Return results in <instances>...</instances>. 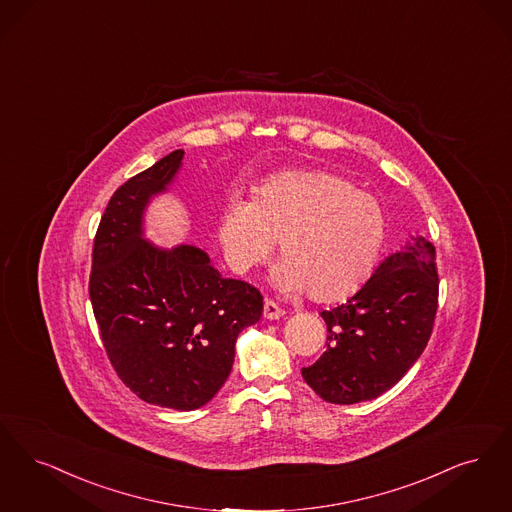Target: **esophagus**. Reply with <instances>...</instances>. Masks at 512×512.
Returning <instances> with one entry per match:
<instances>
[{
	"label": "esophagus",
	"mask_w": 512,
	"mask_h": 512,
	"mask_svg": "<svg viewBox=\"0 0 512 512\" xmlns=\"http://www.w3.org/2000/svg\"><path fill=\"white\" fill-rule=\"evenodd\" d=\"M283 308H279V304L277 302H273V300H266L264 302V317L267 319H279V317H283Z\"/></svg>",
	"instance_id": "obj_1"
}]
</instances>
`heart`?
I'll use <instances>...</instances> for the list:
<instances>
[{
	"label": "heart",
	"instance_id": "heart-1",
	"mask_svg": "<svg viewBox=\"0 0 512 512\" xmlns=\"http://www.w3.org/2000/svg\"><path fill=\"white\" fill-rule=\"evenodd\" d=\"M220 241L229 266L243 273L279 241L275 283L321 304L350 298L375 267L386 241L380 200L331 172H287L267 179L252 202L223 208Z\"/></svg>",
	"mask_w": 512,
	"mask_h": 512
}]
</instances>
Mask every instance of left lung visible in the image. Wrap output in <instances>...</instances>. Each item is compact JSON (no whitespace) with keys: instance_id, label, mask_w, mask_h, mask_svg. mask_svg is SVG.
I'll list each match as a JSON object with an SVG mask.
<instances>
[{"instance_id":"8db88e82","label":"left lung","mask_w":512,"mask_h":512,"mask_svg":"<svg viewBox=\"0 0 512 512\" xmlns=\"http://www.w3.org/2000/svg\"><path fill=\"white\" fill-rule=\"evenodd\" d=\"M436 248L424 237L384 258L371 279L333 310L327 350L302 377L329 403L375 400L423 354L438 312Z\"/></svg>"}]
</instances>
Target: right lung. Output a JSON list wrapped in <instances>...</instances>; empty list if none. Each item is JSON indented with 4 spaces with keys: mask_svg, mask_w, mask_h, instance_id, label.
<instances>
[{
    "mask_svg": "<svg viewBox=\"0 0 512 512\" xmlns=\"http://www.w3.org/2000/svg\"><path fill=\"white\" fill-rule=\"evenodd\" d=\"M183 151L122 183L97 227L89 300L120 380L147 403L193 411L229 377L237 336L262 315V294L223 279L195 246L158 250L141 237L149 199L178 172Z\"/></svg>",
    "mask_w": 512,
    "mask_h": 512,
    "instance_id": "obj_1",
    "label": "right lung"
}]
</instances>
